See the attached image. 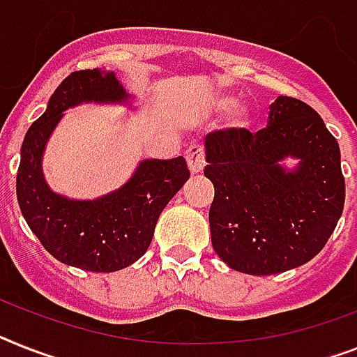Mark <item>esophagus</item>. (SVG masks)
I'll list each match as a JSON object with an SVG mask.
<instances>
[{"instance_id":"1","label":"esophagus","mask_w":357,"mask_h":357,"mask_svg":"<svg viewBox=\"0 0 357 357\" xmlns=\"http://www.w3.org/2000/svg\"><path fill=\"white\" fill-rule=\"evenodd\" d=\"M185 162H188V167H190L191 175H199L202 173L206 166L204 160V151L200 146H191L188 151H185Z\"/></svg>"}]
</instances>
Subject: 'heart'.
<instances>
[{"label":"heart","instance_id":"1","mask_svg":"<svg viewBox=\"0 0 357 357\" xmlns=\"http://www.w3.org/2000/svg\"><path fill=\"white\" fill-rule=\"evenodd\" d=\"M206 107L211 113H220V111L229 107L228 114H226L225 128L226 131L235 135V137L250 131L253 128V122H255L253 109L248 104H235V98L228 93L210 94V98L206 102Z\"/></svg>","mask_w":357,"mask_h":357}]
</instances>
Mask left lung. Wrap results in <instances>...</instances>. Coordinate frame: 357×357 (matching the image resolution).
<instances>
[{"mask_svg": "<svg viewBox=\"0 0 357 357\" xmlns=\"http://www.w3.org/2000/svg\"><path fill=\"white\" fill-rule=\"evenodd\" d=\"M206 162L211 244L237 272L272 275L308 263L343 213L340 146L301 100L279 96L255 135L210 132Z\"/></svg>", "mask_w": 357, "mask_h": 357, "instance_id": "8db88e82", "label": "left lung"}]
</instances>
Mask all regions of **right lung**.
<instances>
[{"label":"right lung","instance_id":"1","mask_svg":"<svg viewBox=\"0 0 357 357\" xmlns=\"http://www.w3.org/2000/svg\"><path fill=\"white\" fill-rule=\"evenodd\" d=\"M131 100L113 70H76L58 85L45 113L25 135L17 204L43 248L67 266L109 273L137 263L151 244L162 210L190 178L184 157L147 158L126 184L98 199H69L49 188L41 162L67 109L91 102L129 105Z\"/></svg>","mask_w":357,"mask_h":357}]
</instances>
